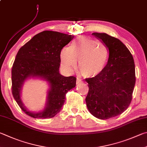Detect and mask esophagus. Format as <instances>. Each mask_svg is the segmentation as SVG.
<instances>
[{"mask_svg":"<svg viewBox=\"0 0 147 147\" xmlns=\"http://www.w3.org/2000/svg\"><path fill=\"white\" fill-rule=\"evenodd\" d=\"M82 81L81 79H80L79 78H76V85L80 84V83H82Z\"/></svg>","mask_w":147,"mask_h":147,"instance_id":"1","label":"esophagus"}]
</instances>
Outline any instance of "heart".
<instances>
[{
	"mask_svg": "<svg viewBox=\"0 0 147 147\" xmlns=\"http://www.w3.org/2000/svg\"><path fill=\"white\" fill-rule=\"evenodd\" d=\"M63 67L69 71L78 68L85 78H93L105 69L109 58V49L105 44L87 36L74 40L70 47H64L60 53Z\"/></svg>",
	"mask_w": 147,
	"mask_h": 147,
	"instance_id": "1",
	"label": "heart"
}]
</instances>
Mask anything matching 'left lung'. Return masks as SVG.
Wrapping results in <instances>:
<instances>
[{"instance_id":"obj_1","label":"left lung","mask_w":147,"mask_h":147,"mask_svg":"<svg viewBox=\"0 0 147 147\" xmlns=\"http://www.w3.org/2000/svg\"><path fill=\"white\" fill-rule=\"evenodd\" d=\"M109 51L108 62L100 74L87 78L85 101L92 115L100 119L113 118L129 107L136 83L134 58L125 45L106 33H93Z\"/></svg>"}]
</instances>
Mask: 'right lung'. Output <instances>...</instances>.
Listing matches in <instances>:
<instances>
[{"label": "right lung", "instance_id": "right-lung-1", "mask_svg": "<svg viewBox=\"0 0 147 147\" xmlns=\"http://www.w3.org/2000/svg\"><path fill=\"white\" fill-rule=\"evenodd\" d=\"M74 36L57 31H44L36 34L20 48L11 70L12 94L21 109L34 118H51L59 113L65 102V94L75 87L74 76L60 74V53ZM29 78H39L49 85L47 103L42 111H29L21 99L22 87Z\"/></svg>", "mask_w": 147, "mask_h": 147}]
</instances>
